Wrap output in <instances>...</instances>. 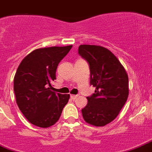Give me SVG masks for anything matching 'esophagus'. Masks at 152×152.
<instances>
[{
	"label": "esophagus",
	"mask_w": 152,
	"mask_h": 152,
	"mask_svg": "<svg viewBox=\"0 0 152 152\" xmlns=\"http://www.w3.org/2000/svg\"><path fill=\"white\" fill-rule=\"evenodd\" d=\"M77 97H78V96H77V95H71L72 99H73V100L74 99H76Z\"/></svg>",
	"instance_id": "34e87169"
}]
</instances>
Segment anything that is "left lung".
I'll use <instances>...</instances> for the list:
<instances>
[{
    "label": "left lung",
    "instance_id": "obj_1",
    "mask_svg": "<svg viewBox=\"0 0 152 152\" xmlns=\"http://www.w3.org/2000/svg\"><path fill=\"white\" fill-rule=\"evenodd\" d=\"M79 54L88 62L90 84L95 93L87 97L88 104L81 110L85 122L103 127L117 117L127 101L129 88L128 76L117 57L99 45H81Z\"/></svg>",
    "mask_w": 152,
    "mask_h": 152
}]
</instances>
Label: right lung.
Wrapping results in <instances>:
<instances>
[{
  "label": "right lung",
  "mask_w": 152,
  "mask_h": 152,
  "mask_svg": "<svg viewBox=\"0 0 152 152\" xmlns=\"http://www.w3.org/2000/svg\"><path fill=\"white\" fill-rule=\"evenodd\" d=\"M72 45L35 49L17 68L13 89L19 109L32 124L49 127L57 122L70 95L52 91L56 71Z\"/></svg>",
  "instance_id": "obj_1"
}]
</instances>
